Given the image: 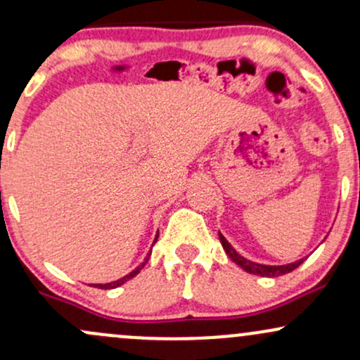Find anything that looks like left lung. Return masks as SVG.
<instances>
[{"instance_id":"1","label":"left lung","mask_w":360,"mask_h":360,"mask_svg":"<svg viewBox=\"0 0 360 360\" xmlns=\"http://www.w3.org/2000/svg\"><path fill=\"white\" fill-rule=\"evenodd\" d=\"M218 237H220V242H221L223 249H225V252H226V255H229V257L232 259L235 264H238L243 271L250 272V274L262 276V278H278V276H284V274H288V272L295 271L296 267L301 266V264L304 262V259H300L292 264H286V266H264V264H255V262H252V260H247L245 257H242L240 254H237V250H235L233 247L226 242V238L223 237L220 232H218Z\"/></svg>"}]
</instances>
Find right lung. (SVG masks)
Listing matches in <instances>:
<instances>
[{"instance_id":"1","label":"right lung","mask_w":360,"mask_h":360,"mask_svg":"<svg viewBox=\"0 0 360 360\" xmlns=\"http://www.w3.org/2000/svg\"><path fill=\"white\" fill-rule=\"evenodd\" d=\"M157 237H159V233H157ZM157 237H155V240H154V243L157 242ZM150 252H152V250H150ZM148 255H150V254H148ZM147 260H148V257L146 259V262H142V264H140V266L137 267V269H134V271H131V272H130V274L123 276V278H122V279H118V281H113V283H106V284H94V286H93V288H100V289H113V288H118V286H122V284H123V283H127V281H128V279L135 278V276H137V274H139V272H140V271H142V267H143V266H146V264H147Z\"/></svg>"}]
</instances>
